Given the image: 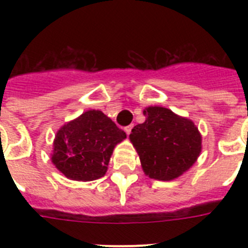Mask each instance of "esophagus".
I'll return each instance as SVG.
<instances>
[{"label": "esophagus", "mask_w": 248, "mask_h": 248, "mask_svg": "<svg viewBox=\"0 0 248 248\" xmlns=\"http://www.w3.org/2000/svg\"><path fill=\"white\" fill-rule=\"evenodd\" d=\"M131 129H133V124H130V125H128V126H125V128H124V130H125V133L126 134H130V131H131Z\"/></svg>", "instance_id": "esophagus-1"}]
</instances>
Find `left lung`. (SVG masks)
Instances as JSON below:
<instances>
[{"label":"left lung","mask_w":248,"mask_h":248,"mask_svg":"<svg viewBox=\"0 0 248 248\" xmlns=\"http://www.w3.org/2000/svg\"><path fill=\"white\" fill-rule=\"evenodd\" d=\"M143 124L129 135L145 175L155 180L170 181L181 176L198 160L201 134L192 120L164 107H148Z\"/></svg>","instance_id":"left-lung-1"}]
</instances>
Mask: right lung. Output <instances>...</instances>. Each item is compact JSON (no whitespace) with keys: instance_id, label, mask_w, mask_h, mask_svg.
Here are the masks:
<instances>
[{"instance_id":"obj_1","label":"right lung","mask_w":248,"mask_h":248,"mask_svg":"<svg viewBox=\"0 0 248 248\" xmlns=\"http://www.w3.org/2000/svg\"><path fill=\"white\" fill-rule=\"evenodd\" d=\"M125 138L103 111H84L57 131L50 159L71 180H97L107 172L115 145Z\"/></svg>"}]
</instances>
